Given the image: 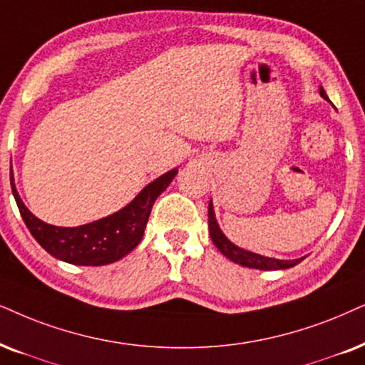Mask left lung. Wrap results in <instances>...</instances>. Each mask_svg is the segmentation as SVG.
Returning a JSON list of instances; mask_svg holds the SVG:
<instances>
[{
    "label": "left lung",
    "mask_w": 365,
    "mask_h": 365,
    "mask_svg": "<svg viewBox=\"0 0 365 365\" xmlns=\"http://www.w3.org/2000/svg\"><path fill=\"white\" fill-rule=\"evenodd\" d=\"M320 96L329 101L327 93L325 90L320 87ZM207 225H210V235L212 243L216 245V248L220 250L221 253L225 255L226 258H230L231 262L241 264V267L246 268H255V269H287L295 267L302 262L304 258H297V259H277V258H268V257H262L258 253H252V252H246V250L240 248L231 243V241L226 238L223 235V231L220 230L217 226L216 216H215V210H212V202L210 201V206H207Z\"/></svg>",
    "instance_id": "left-lung-1"
}]
</instances>
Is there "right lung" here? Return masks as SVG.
Here are the masks:
<instances>
[{"label":"right lung","instance_id":"add662e5","mask_svg":"<svg viewBox=\"0 0 365 365\" xmlns=\"http://www.w3.org/2000/svg\"><path fill=\"white\" fill-rule=\"evenodd\" d=\"M176 174L178 169H171L148 184L120 211L77 228L53 226L38 220L21 201L13 173L9 174V179L23 221L41 248L61 262L82 264V267H101L124 258L140 243L155 200L171 184Z\"/></svg>","mask_w":365,"mask_h":365}]
</instances>
